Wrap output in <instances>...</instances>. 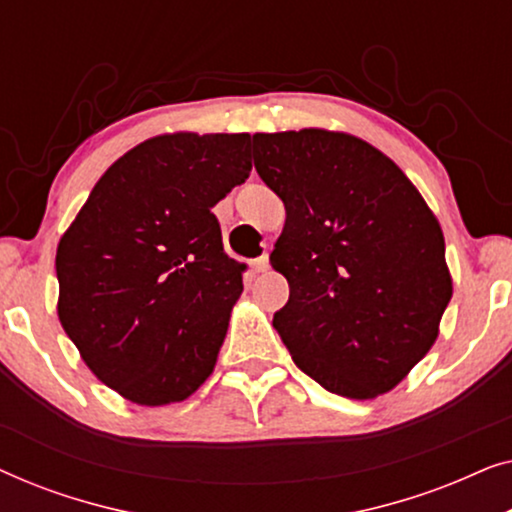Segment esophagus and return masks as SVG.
I'll list each match as a JSON object with an SVG mask.
<instances>
[{
    "instance_id": "esophagus-1",
    "label": "esophagus",
    "mask_w": 512,
    "mask_h": 512,
    "mask_svg": "<svg viewBox=\"0 0 512 512\" xmlns=\"http://www.w3.org/2000/svg\"><path fill=\"white\" fill-rule=\"evenodd\" d=\"M251 268H254L256 272H265L270 268V261H268V256H261V258H256L254 263H251Z\"/></svg>"
}]
</instances>
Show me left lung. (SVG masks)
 Listing matches in <instances>:
<instances>
[{
    "label": "left lung",
    "instance_id": "obj_1",
    "mask_svg": "<svg viewBox=\"0 0 512 512\" xmlns=\"http://www.w3.org/2000/svg\"><path fill=\"white\" fill-rule=\"evenodd\" d=\"M254 165L286 209L270 263L289 303L272 326L324 389L387 394L433 347L452 298L436 214L394 160L347 132H258Z\"/></svg>",
    "mask_w": 512,
    "mask_h": 512
}]
</instances>
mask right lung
<instances>
[{
	"label": "right lung",
	"instance_id": "obj_1",
	"mask_svg": "<svg viewBox=\"0 0 512 512\" xmlns=\"http://www.w3.org/2000/svg\"><path fill=\"white\" fill-rule=\"evenodd\" d=\"M249 172L247 132L151 137L102 174L60 237V324L130 403L186 401L212 375L247 268L223 251L212 207Z\"/></svg>",
	"mask_w": 512,
	"mask_h": 512
}]
</instances>
